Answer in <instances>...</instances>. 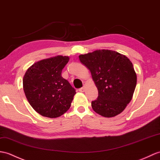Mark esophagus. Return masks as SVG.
Returning <instances> with one entry per match:
<instances>
[{"label":"esophagus","mask_w":160,"mask_h":160,"mask_svg":"<svg viewBox=\"0 0 160 160\" xmlns=\"http://www.w3.org/2000/svg\"><path fill=\"white\" fill-rule=\"evenodd\" d=\"M84 91H85V87H83L79 88V91L80 92H84Z\"/></svg>","instance_id":"esophagus-1"}]
</instances>
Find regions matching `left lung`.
I'll return each mask as SVG.
<instances>
[{
  "mask_svg": "<svg viewBox=\"0 0 160 160\" xmlns=\"http://www.w3.org/2000/svg\"><path fill=\"white\" fill-rule=\"evenodd\" d=\"M90 70L98 90V98L91 102L96 113L113 117L121 113L130 102L137 76L130 60L113 50H99L79 56Z\"/></svg>",
  "mask_w": 160,
  "mask_h": 160,
  "instance_id": "8db88e82",
  "label": "left lung"
}]
</instances>
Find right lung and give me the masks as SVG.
<instances>
[{
	"mask_svg": "<svg viewBox=\"0 0 160 160\" xmlns=\"http://www.w3.org/2000/svg\"><path fill=\"white\" fill-rule=\"evenodd\" d=\"M69 58L62 56L43 59L34 63L23 78V88L30 105L37 112L57 118L68 111L76 90L61 76Z\"/></svg>",
	"mask_w": 160,
	"mask_h": 160,
	"instance_id": "obj_1",
	"label": "right lung"
}]
</instances>
